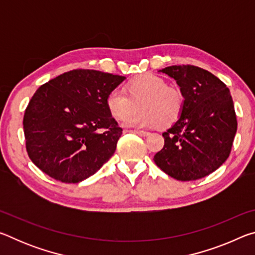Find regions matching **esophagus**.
I'll return each mask as SVG.
<instances>
[{"label":"esophagus","instance_id":"1","mask_svg":"<svg viewBox=\"0 0 255 255\" xmlns=\"http://www.w3.org/2000/svg\"><path fill=\"white\" fill-rule=\"evenodd\" d=\"M131 132L137 133V135H139V136H147L149 133V132L144 131V130H131Z\"/></svg>","mask_w":255,"mask_h":255}]
</instances>
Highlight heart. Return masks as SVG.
Instances as JSON below:
<instances>
[{"label":"heart","instance_id":"obj_1","mask_svg":"<svg viewBox=\"0 0 255 255\" xmlns=\"http://www.w3.org/2000/svg\"><path fill=\"white\" fill-rule=\"evenodd\" d=\"M141 105L142 110L132 115ZM106 106L116 119H124V126L152 128L161 124L167 127L178 122L183 111L184 98L179 89L169 86L162 77L141 74L126 84V92L115 89L107 96Z\"/></svg>","mask_w":255,"mask_h":255}]
</instances>
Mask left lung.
Instances as JSON below:
<instances>
[{"instance_id":"1","label":"left lung","mask_w":255,"mask_h":255,"mask_svg":"<svg viewBox=\"0 0 255 255\" xmlns=\"http://www.w3.org/2000/svg\"><path fill=\"white\" fill-rule=\"evenodd\" d=\"M159 72L176 81L184 106L178 122L163 132L164 147L154 162L176 180L204 178L226 161L234 141L237 120L230 90L210 72L193 65Z\"/></svg>"}]
</instances>
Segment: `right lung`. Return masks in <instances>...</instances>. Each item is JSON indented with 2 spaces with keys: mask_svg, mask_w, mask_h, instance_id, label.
Here are the masks:
<instances>
[{
  "mask_svg": "<svg viewBox=\"0 0 255 255\" xmlns=\"http://www.w3.org/2000/svg\"><path fill=\"white\" fill-rule=\"evenodd\" d=\"M124 80L73 70L42 84L23 116L25 148L34 165L64 183H79L100 170L123 133L106 99Z\"/></svg>",
  "mask_w": 255,
  "mask_h": 255,
  "instance_id": "add662e5",
  "label": "right lung"
}]
</instances>
